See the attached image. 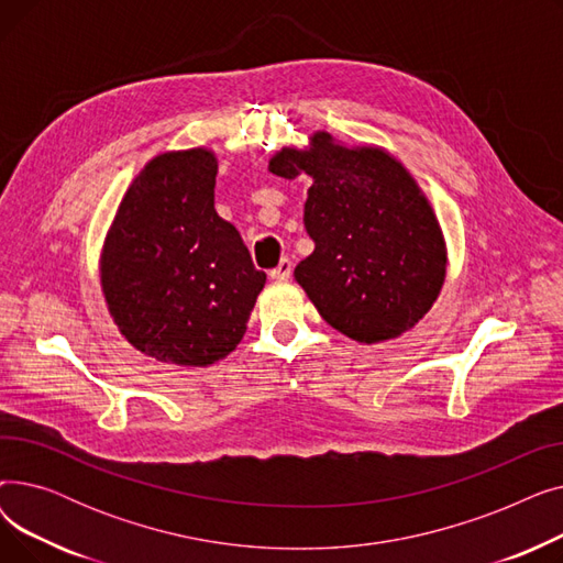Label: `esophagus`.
I'll use <instances>...</instances> for the list:
<instances>
[{"label":"esophagus","instance_id":"obj_1","mask_svg":"<svg viewBox=\"0 0 563 563\" xmlns=\"http://www.w3.org/2000/svg\"><path fill=\"white\" fill-rule=\"evenodd\" d=\"M269 276H272L274 280H287V278L291 276V260H289V257H283V260L278 262L276 269L269 272Z\"/></svg>","mask_w":563,"mask_h":563}]
</instances>
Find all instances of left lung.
<instances>
[{
  "instance_id": "1",
  "label": "left lung",
  "mask_w": 563,
  "mask_h": 563,
  "mask_svg": "<svg viewBox=\"0 0 563 563\" xmlns=\"http://www.w3.org/2000/svg\"><path fill=\"white\" fill-rule=\"evenodd\" d=\"M269 170L310 177L303 223L314 251L294 278L321 319L361 344L410 331L448 276V244L416 177L386 147L317 130L285 145Z\"/></svg>"
}]
</instances>
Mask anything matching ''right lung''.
I'll return each instance as SVG.
<instances>
[{
  "mask_svg": "<svg viewBox=\"0 0 563 563\" xmlns=\"http://www.w3.org/2000/svg\"><path fill=\"white\" fill-rule=\"evenodd\" d=\"M219 159L166 151L128 187L100 251V287L121 335L166 365L210 367L242 342L266 274L214 210Z\"/></svg>",
  "mask_w": 563,
  "mask_h": 563,
  "instance_id": "add662e5",
  "label": "right lung"
}]
</instances>
